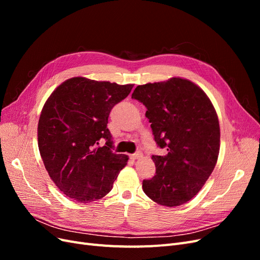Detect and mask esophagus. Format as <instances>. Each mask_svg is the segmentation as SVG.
<instances>
[{"label":"esophagus","instance_id":"esophagus-1","mask_svg":"<svg viewBox=\"0 0 260 260\" xmlns=\"http://www.w3.org/2000/svg\"><path fill=\"white\" fill-rule=\"evenodd\" d=\"M140 157H142V153H141V152H137V153H135V154H131V155H130V158L133 159V160L140 158Z\"/></svg>","mask_w":260,"mask_h":260}]
</instances>
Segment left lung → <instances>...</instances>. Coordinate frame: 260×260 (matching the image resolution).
<instances>
[{
  "label": "left lung",
  "instance_id": "8db88e82",
  "mask_svg": "<svg viewBox=\"0 0 260 260\" xmlns=\"http://www.w3.org/2000/svg\"><path fill=\"white\" fill-rule=\"evenodd\" d=\"M131 98L146 107L156 144L167 148L165 156H152L156 175L143 180V191L159 205H182L201 191L217 164L215 108L200 86L182 78L138 85Z\"/></svg>",
  "mask_w": 260,
  "mask_h": 260
}]
</instances>
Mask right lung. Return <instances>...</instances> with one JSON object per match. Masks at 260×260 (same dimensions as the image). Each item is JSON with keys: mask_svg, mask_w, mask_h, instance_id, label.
I'll return each instance as SVG.
<instances>
[{"mask_svg": "<svg viewBox=\"0 0 260 260\" xmlns=\"http://www.w3.org/2000/svg\"><path fill=\"white\" fill-rule=\"evenodd\" d=\"M132 88L75 77L45 102L38 124L39 151L53 182L69 199L85 204L104 198L127 165V155L113 152L107 123L112 108Z\"/></svg>", "mask_w": 260, "mask_h": 260, "instance_id": "1", "label": "right lung"}]
</instances>
